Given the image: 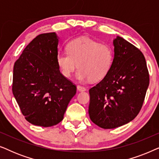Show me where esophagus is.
I'll use <instances>...</instances> for the list:
<instances>
[{"label":"esophagus","instance_id":"1","mask_svg":"<svg viewBox=\"0 0 159 159\" xmlns=\"http://www.w3.org/2000/svg\"><path fill=\"white\" fill-rule=\"evenodd\" d=\"M77 90L80 91V92H81V91H85L86 90V88H84V87H82L81 85H77Z\"/></svg>","mask_w":159,"mask_h":159}]
</instances>
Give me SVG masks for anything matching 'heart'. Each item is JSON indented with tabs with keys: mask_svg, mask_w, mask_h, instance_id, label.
<instances>
[{
	"mask_svg": "<svg viewBox=\"0 0 159 159\" xmlns=\"http://www.w3.org/2000/svg\"><path fill=\"white\" fill-rule=\"evenodd\" d=\"M68 52L60 51L56 61L61 73L69 77L77 67L76 78L80 82L101 80L111 68L114 53L108 45L88 37H81L71 40L67 45Z\"/></svg>",
	"mask_w": 159,
	"mask_h": 159,
	"instance_id": "1",
	"label": "heart"
}]
</instances>
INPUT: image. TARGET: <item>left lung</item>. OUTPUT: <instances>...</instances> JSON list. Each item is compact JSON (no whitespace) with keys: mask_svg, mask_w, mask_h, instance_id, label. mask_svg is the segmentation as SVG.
<instances>
[{"mask_svg":"<svg viewBox=\"0 0 159 159\" xmlns=\"http://www.w3.org/2000/svg\"><path fill=\"white\" fill-rule=\"evenodd\" d=\"M114 61L107 75L89 90L91 121L103 129L129 123L142 108L149 85L145 58L140 50L116 36Z\"/></svg>","mask_w":159,"mask_h":159,"instance_id":"obj_1","label":"left lung"}]
</instances>
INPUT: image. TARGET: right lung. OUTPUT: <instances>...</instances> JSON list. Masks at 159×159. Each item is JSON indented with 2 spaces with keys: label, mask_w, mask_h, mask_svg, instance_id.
Wrapping results in <instances>:
<instances>
[{
  "label": "right lung",
  "mask_w": 159,
  "mask_h": 159,
  "mask_svg": "<svg viewBox=\"0 0 159 159\" xmlns=\"http://www.w3.org/2000/svg\"><path fill=\"white\" fill-rule=\"evenodd\" d=\"M58 39L56 32L39 34L14 64L13 94L26 120L36 126L51 127L61 121L76 94V86L58 66Z\"/></svg>",
  "instance_id": "right-lung-1"
}]
</instances>
